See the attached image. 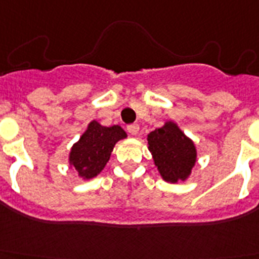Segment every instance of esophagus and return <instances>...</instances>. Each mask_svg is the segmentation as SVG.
Masks as SVG:
<instances>
[{
    "instance_id": "obj_1",
    "label": "esophagus",
    "mask_w": 259,
    "mask_h": 259,
    "mask_svg": "<svg viewBox=\"0 0 259 259\" xmlns=\"http://www.w3.org/2000/svg\"><path fill=\"white\" fill-rule=\"evenodd\" d=\"M139 132V125L138 123H132V125H129L127 126V133L129 134H132V136H137Z\"/></svg>"
}]
</instances>
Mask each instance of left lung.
<instances>
[{
    "label": "left lung",
    "instance_id": "8db88e82",
    "mask_svg": "<svg viewBox=\"0 0 259 259\" xmlns=\"http://www.w3.org/2000/svg\"><path fill=\"white\" fill-rule=\"evenodd\" d=\"M147 146L164 181L177 184L190 177L197 163V147L175 121H165L147 134Z\"/></svg>",
    "mask_w": 259,
    "mask_h": 259
}]
</instances>
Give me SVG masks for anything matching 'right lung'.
<instances>
[{
  "instance_id": "right-lung-1",
  "label": "right lung",
  "mask_w": 259,
  "mask_h": 259,
  "mask_svg": "<svg viewBox=\"0 0 259 259\" xmlns=\"http://www.w3.org/2000/svg\"><path fill=\"white\" fill-rule=\"evenodd\" d=\"M127 134L120 125L104 126L96 120L87 125L80 138L71 146L69 167L82 180H92L107 165L114 146Z\"/></svg>"
}]
</instances>
